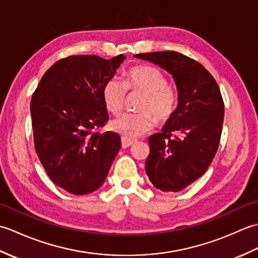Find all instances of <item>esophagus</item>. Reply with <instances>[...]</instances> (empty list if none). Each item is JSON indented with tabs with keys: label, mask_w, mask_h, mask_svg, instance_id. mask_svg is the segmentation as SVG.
Returning <instances> with one entry per match:
<instances>
[{
	"label": "esophagus",
	"mask_w": 258,
	"mask_h": 258,
	"mask_svg": "<svg viewBox=\"0 0 258 258\" xmlns=\"http://www.w3.org/2000/svg\"><path fill=\"white\" fill-rule=\"evenodd\" d=\"M120 141H122V147H123V149H127V147L132 146V145L135 143V142H136L135 140L125 138V136H123V138L120 139Z\"/></svg>",
	"instance_id": "obj_1"
}]
</instances>
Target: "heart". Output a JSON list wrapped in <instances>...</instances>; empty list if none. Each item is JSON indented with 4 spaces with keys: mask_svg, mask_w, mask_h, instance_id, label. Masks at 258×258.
Here are the masks:
<instances>
[{
    "mask_svg": "<svg viewBox=\"0 0 258 258\" xmlns=\"http://www.w3.org/2000/svg\"><path fill=\"white\" fill-rule=\"evenodd\" d=\"M143 93L136 113H126L111 122V128L125 138L135 139L150 131L157 120L164 122L172 117L177 106L178 95L167 85L166 76L160 69L141 65L127 71L125 82L109 79L103 86L102 98L108 112L117 115L124 107L126 92Z\"/></svg>",
    "mask_w": 258,
    "mask_h": 258,
    "instance_id": "1",
    "label": "heart"
}]
</instances>
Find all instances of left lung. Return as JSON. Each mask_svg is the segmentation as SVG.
<instances>
[{
  "mask_svg": "<svg viewBox=\"0 0 258 258\" xmlns=\"http://www.w3.org/2000/svg\"><path fill=\"white\" fill-rule=\"evenodd\" d=\"M172 74L178 104L161 133L149 139L145 163L152 184L163 191H179L204 174L220 144L224 102L212 74L195 59L174 51L136 54Z\"/></svg>",
  "mask_w": 258,
  "mask_h": 258,
  "instance_id": "left-lung-1",
  "label": "left lung"
}]
</instances>
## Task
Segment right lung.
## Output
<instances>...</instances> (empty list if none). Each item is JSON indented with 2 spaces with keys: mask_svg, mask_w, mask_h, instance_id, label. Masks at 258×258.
<instances>
[{
  "mask_svg": "<svg viewBox=\"0 0 258 258\" xmlns=\"http://www.w3.org/2000/svg\"><path fill=\"white\" fill-rule=\"evenodd\" d=\"M126 57L73 55L43 75L31 100L34 146L52 182L74 195L96 190L120 147L117 133L97 130L108 120L104 84Z\"/></svg>",
  "mask_w": 258,
  "mask_h": 258,
  "instance_id": "right-lung-1",
  "label": "right lung"
}]
</instances>
